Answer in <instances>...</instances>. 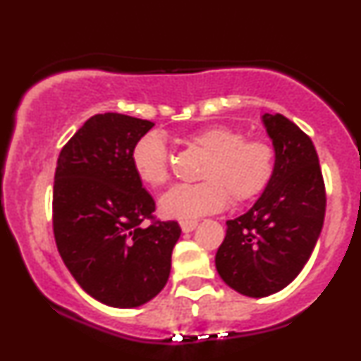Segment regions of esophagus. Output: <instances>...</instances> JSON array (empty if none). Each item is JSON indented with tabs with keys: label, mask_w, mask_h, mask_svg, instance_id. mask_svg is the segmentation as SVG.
I'll list each match as a JSON object with an SVG mask.
<instances>
[{
	"label": "esophagus",
	"mask_w": 361,
	"mask_h": 361,
	"mask_svg": "<svg viewBox=\"0 0 361 361\" xmlns=\"http://www.w3.org/2000/svg\"><path fill=\"white\" fill-rule=\"evenodd\" d=\"M197 221L195 219H183V221H180V226L181 229H183V233H190V231H193L195 227H197Z\"/></svg>",
	"instance_id": "1"
}]
</instances>
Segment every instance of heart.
I'll return each instance as SVG.
<instances>
[{
    "instance_id": "heart-1",
    "label": "heart",
    "mask_w": 361,
    "mask_h": 361,
    "mask_svg": "<svg viewBox=\"0 0 361 361\" xmlns=\"http://www.w3.org/2000/svg\"><path fill=\"white\" fill-rule=\"evenodd\" d=\"M190 146L207 154L202 181L176 185L161 198V212L175 219H193L222 210L229 202L252 200L270 185L276 166L275 146L268 139H246L231 126H210L186 137ZM132 168L142 183L163 186L169 181V151L156 132L142 135L132 147Z\"/></svg>"
}]
</instances>
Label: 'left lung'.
<instances>
[{
    "instance_id": "1",
    "label": "left lung",
    "mask_w": 361,
    "mask_h": 361,
    "mask_svg": "<svg viewBox=\"0 0 361 361\" xmlns=\"http://www.w3.org/2000/svg\"><path fill=\"white\" fill-rule=\"evenodd\" d=\"M276 151L270 185L246 214L227 221L221 279L247 297L280 292L312 255L326 214V186L312 140L285 115H263Z\"/></svg>"
}]
</instances>
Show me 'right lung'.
<instances>
[{"mask_svg":"<svg viewBox=\"0 0 361 361\" xmlns=\"http://www.w3.org/2000/svg\"><path fill=\"white\" fill-rule=\"evenodd\" d=\"M152 127L122 114L93 115L57 159V251L80 287L111 307H139L154 299L169 279L181 234L176 221L154 217V198L132 168V147Z\"/></svg>","mask_w":361,"mask_h":361,"instance_id":"add662e5","label":"right lung"}]
</instances>
